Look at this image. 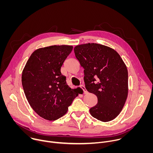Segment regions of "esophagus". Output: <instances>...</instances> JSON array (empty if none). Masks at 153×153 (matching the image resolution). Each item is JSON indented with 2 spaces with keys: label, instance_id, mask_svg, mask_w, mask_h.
Listing matches in <instances>:
<instances>
[{
  "label": "esophagus",
  "instance_id": "34e87169",
  "mask_svg": "<svg viewBox=\"0 0 153 153\" xmlns=\"http://www.w3.org/2000/svg\"><path fill=\"white\" fill-rule=\"evenodd\" d=\"M80 88H82V90L83 91L84 94L87 93V91H86V88H85V86H84V85H81L80 86Z\"/></svg>",
  "mask_w": 153,
  "mask_h": 153
}]
</instances>
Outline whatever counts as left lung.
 I'll return each instance as SVG.
<instances>
[{
  "label": "left lung",
  "mask_w": 153,
  "mask_h": 153,
  "mask_svg": "<svg viewBox=\"0 0 153 153\" xmlns=\"http://www.w3.org/2000/svg\"><path fill=\"white\" fill-rule=\"evenodd\" d=\"M74 51L84 69L86 89L97 97V105L90 110L91 115L104 122L114 119L128 96L126 65L116 51L98 43L77 45Z\"/></svg>",
  "instance_id": "8db88e82"
}]
</instances>
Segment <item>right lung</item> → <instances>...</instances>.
Here are the masks:
<instances>
[{"label":"right lung","mask_w":153,"mask_h":153,"mask_svg":"<svg viewBox=\"0 0 153 153\" xmlns=\"http://www.w3.org/2000/svg\"><path fill=\"white\" fill-rule=\"evenodd\" d=\"M70 45H53L35 50L22 74L27 99L41 117L56 120L66 114L68 106L80 93V87L71 89L60 68L73 50Z\"/></svg>","instance_id":"right-lung-1"}]
</instances>
